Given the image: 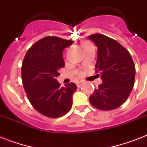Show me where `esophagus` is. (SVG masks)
Returning <instances> with one entry per match:
<instances>
[{
	"label": "esophagus",
	"mask_w": 147,
	"mask_h": 147,
	"mask_svg": "<svg viewBox=\"0 0 147 147\" xmlns=\"http://www.w3.org/2000/svg\"><path fill=\"white\" fill-rule=\"evenodd\" d=\"M82 84L83 83L82 82H77V86H78V88H80L81 86L82 85Z\"/></svg>",
	"instance_id": "34e87169"
}]
</instances>
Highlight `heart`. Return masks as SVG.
<instances>
[{"label":"heart","instance_id":"b5f03b06","mask_svg":"<svg viewBox=\"0 0 147 147\" xmlns=\"http://www.w3.org/2000/svg\"><path fill=\"white\" fill-rule=\"evenodd\" d=\"M82 46H83V47H84V48H85V49L92 47V45L90 44L89 42H83Z\"/></svg>","mask_w":147,"mask_h":147}]
</instances>
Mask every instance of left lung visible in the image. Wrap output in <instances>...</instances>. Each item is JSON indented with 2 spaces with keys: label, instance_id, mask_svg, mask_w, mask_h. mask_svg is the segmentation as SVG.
<instances>
[{
  "label": "left lung",
  "instance_id": "8db88e82",
  "mask_svg": "<svg viewBox=\"0 0 147 147\" xmlns=\"http://www.w3.org/2000/svg\"><path fill=\"white\" fill-rule=\"evenodd\" d=\"M98 47L95 71L102 83L89 97L93 107L111 111L121 106L130 95L135 80V65L127 49L116 40L96 33L88 36Z\"/></svg>",
  "mask_w": 147,
  "mask_h": 147
}]
</instances>
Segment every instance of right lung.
I'll use <instances>...</instances> for the list:
<instances>
[{
    "mask_svg": "<svg viewBox=\"0 0 147 147\" xmlns=\"http://www.w3.org/2000/svg\"><path fill=\"white\" fill-rule=\"evenodd\" d=\"M74 42L56 36H47L28 49L22 63L24 90L34 108L44 116L57 118L64 116L72 105L75 83L60 87L56 78L65 66L62 51Z\"/></svg>",
    "mask_w": 147,
    "mask_h": 147,
    "instance_id": "right-lung-1",
    "label": "right lung"
}]
</instances>
